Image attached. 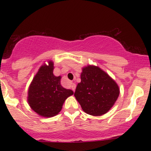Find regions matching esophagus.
I'll use <instances>...</instances> for the list:
<instances>
[{
  "mask_svg": "<svg viewBox=\"0 0 151 151\" xmlns=\"http://www.w3.org/2000/svg\"><path fill=\"white\" fill-rule=\"evenodd\" d=\"M71 88H72V91H75V89H76V84H74V83H72V84H71Z\"/></svg>",
  "mask_w": 151,
  "mask_h": 151,
  "instance_id": "1",
  "label": "esophagus"
}]
</instances>
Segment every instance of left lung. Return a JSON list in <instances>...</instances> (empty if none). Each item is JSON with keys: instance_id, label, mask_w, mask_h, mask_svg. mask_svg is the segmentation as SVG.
<instances>
[{"instance_id": "8db88e82", "label": "left lung", "mask_w": 151, "mask_h": 151, "mask_svg": "<svg viewBox=\"0 0 151 151\" xmlns=\"http://www.w3.org/2000/svg\"><path fill=\"white\" fill-rule=\"evenodd\" d=\"M119 95V88L109 74L96 66L82 69L81 82L74 96L81 109L89 115L101 116L113 106Z\"/></svg>"}]
</instances>
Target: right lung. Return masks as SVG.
<instances>
[{
    "instance_id": "add662e5",
    "label": "right lung",
    "mask_w": 151,
    "mask_h": 151,
    "mask_svg": "<svg viewBox=\"0 0 151 151\" xmlns=\"http://www.w3.org/2000/svg\"><path fill=\"white\" fill-rule=\"evenodd\" d=\"M54 64L44 65L32 79L28 90L27 101L35 112L44 117H52L61 111L67 97L73 94L60 84L61 77L53 74Z\"/></svg>"
}]
</instances>
